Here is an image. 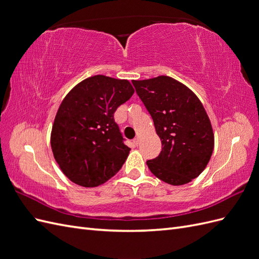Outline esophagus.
Returning a JSON list of instances; mask_svg holds the SVG:
<instances>
[{"label": "esophagus", "mask_w": 259, "mask_h": 259, "mask_svg": "<svg viewBox=\"0 0 259 259\" xmlns=\"http://www.w3.org/2000/svg\"><path fill=\"white\" fill-rule=\"evenodd\" d=\"M134 144H135V146H139L140 145V139L139 138L134 139Z\"/></svg>", "instance_id": "obj_1"}]
</instances>
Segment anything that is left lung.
Masks as SVG:
<instances>
[{
	"mask_svg": "<svg viewBox=\"0 0 259 259\" xmlns=\"http://www.w3.org/2000/svg\"><path fill=\"white\" fill-rule=\"evenodd\" d=\"M151 114L162 151L147 161L151 173L164 183L180 186L197 178L214 150L209 117L197 95L167 75L133 81Z\"/></svg>",
	"mask_w": 259,
	"mask_h": 259,
	"instance_id": "8db88e82",
	"label": "left lung"
}]
</instances>
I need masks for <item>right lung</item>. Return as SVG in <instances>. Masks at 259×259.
Instances as JSON below:
<instances>
[{
	"label": "right lung",
	"mask_w": 259,
	"mask_h": 259,
	"mask_svg": "<svg viewBox=\"0 0 259 259\" xmlns=\"http://www.w3.org/2000/svg\"><path fill=\"white\" fill-rule=\"evenodd\" d=\"M133 94L127 80L94 75L75 85L62 100L51 146L62 173L72 183L97 187L120 170L131 148L124 145L113 114Z\"/></svg>",
	"instance_id": "right-lung-1"
}]
</instances>
